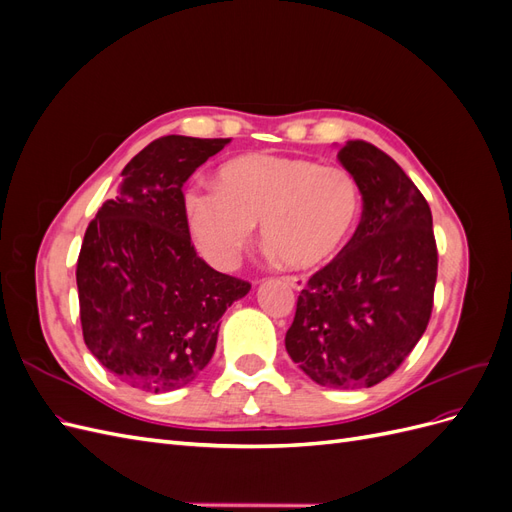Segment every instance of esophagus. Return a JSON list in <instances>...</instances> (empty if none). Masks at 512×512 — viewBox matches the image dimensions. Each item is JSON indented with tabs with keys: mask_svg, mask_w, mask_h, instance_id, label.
I'll list each match as a JSON object with an SVG mask.
<instances>
[{
	"mask_svg": "<svg viewBox=\"0 0 512 512\" xmlns=\"http://www.w3.org/2000/svg\"><path fill=\"white\" fill-rule=\"evenodd\" d=\"M284 282L288 286H292L294 290H303L305 288V277L303 275H286Z\"/></svg>",
	"mask_w": 512,
	"mask_h": 512,
	"instance_id": "34e87169",
	"label": "esophagus"
}]
</instances>
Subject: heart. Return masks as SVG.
<instances>
[{
  "instance_id": "obj_1",
  "label": "heart",
  "mask_w": 512,
  "mask_h": 512,
  "mask_svg": "<svg viewBox=\"0 0 512 512\" xmlns=\"http://www.w3.org/2000/svg\"><path fill=\"white\" fill-rule=\"evenodd\" d=\"M218 190L192 188L183 209L198 250L228 269L260 224L262 239L292 269L327 265L352 239L363 196L344 166L282 153H243L224 162Z\"/></svg>"
}]
</instances>
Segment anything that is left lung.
Returning <instances> with one entry per match:
<instances>
[{
	"instance_id": "8db88e82",
	"label": "left lung",
	"mask_w": 512,
	"mask_h": 512,
	"mask_svg": "<svg viewBox=\"0 0 512 512\" xmlns=\"http://www.w3.org/2000/svg\"><path fill=\"white\" fill-rule=\"evenodd\" d=\"M337 158L361 185V222L301 290L286 350L322 386L365 389L389 378L423 337L438 247L425 196L391 156L348 141Z\"/></svg>"
}]
</instances>
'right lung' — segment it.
<instances>
[{
    "label": "right lung",
    "mask_w": 512,
    "mask_h": 512,
    "mask_svg": "<svg viewBox=\"0 0 512 512\" xmlns=\"http://www.w3.org/2000/svg\"><path fill=\"white\" fill-rule=\"evenodd\" d=\"M228 143L177 134L149 143L87 226L76 262L83 339L134 389L190 384L211 361L222 314L252 288L198 258L183 209V183Z\"/></svg>",
    "instance_id": "1"
}]
</instances>
